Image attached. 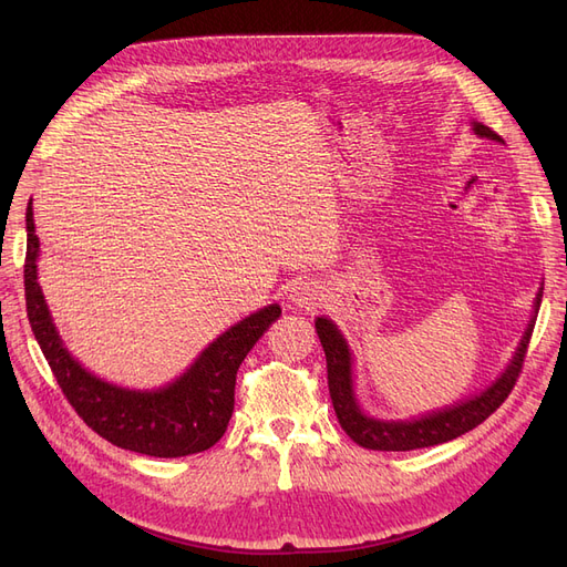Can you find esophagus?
Listing matches in <instances>:
<instances>
[{
  "label": "esophagus",
  "mask_w": 567,
  "mask_h": 567,
  "mask_svg": "<svg viewBox=\"0 0 567 567\" xmlns=\"http://www.w3.org/2000/svg\"><path fill=\"white\" fill-rule=\"evenodd\" d=\"M288 300L298 307H305V310H315V307L321 302L319 290L310 281H296L293 288H290Z\"/></svg>",
  "instance_id": "obj_1"
}]
</instances>
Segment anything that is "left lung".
<instances>
[{"mask_svg":"<svg viewBox=\"0 0 567 567\" xmlns=\"http://www.w3.org/2000/svg\"><path fill=\"white\" fill-rule=\"evenodd\" d=\"M475 134L487 136V140L502 142V136L487 125L473 123ZM542 302V290L537 296L535 305V315L539 310ZM535 321L537 317H532L527 331L520 340L518 352L513 357L511 367L502 373V379L496 381L492 388L485 392H480L477 398L461 402L452 409L437 411V414L423 416L419 421H400V423H385V421H375L367 419L362 411H359L354 394H352V364H350V350L346 346V340L338 333L336 326L319 317L317 319V333L321 340V348L326 352V373H329V392H331V402L336 409V416L342 431L348 433L350 440H354L359 447L373 450V452H409V450H421V447H433V444L450 442L463 433L473 431L475 425L489 419L496 409H499L506 398L511 394L513 385H516L518 375L523 371V362L527 354V346L532 331H535Z\"/></svg>","mask_w":567,"mask_h":567,"instance_id":"1","label":"left lung"}]
</instances>
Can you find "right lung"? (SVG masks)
Wrapping results in <instances>:
<instances>
[{
  "instance_id": "1",
  "label": "right lung",
  "mask_w": 567,
  "mask_h": 567,
  "mask_svg": "<svg viewBox=\"0 0 567 567\" xmlns=\"http://www.w3.org/2000/svg\"><path fill=\"white\" fill-rule=\"evenodd\" d=\"M25 225L28 250L23 279L28 319L51 373L78 416L115 447L146 456L173 458L210 450L225 435L231 419L236 371L271 321L281 315V307L269 305L231 326L173 385L158 392L115 388L84 371L61 346L38 284L35 260L40 241L32 221V205H28Z\"/></svg>"
}]
</instances>
